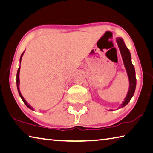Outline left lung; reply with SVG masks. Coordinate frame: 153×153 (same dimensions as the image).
I'll use <instances>...</instances> for the list:
<instances>
[{
	"label": "left lung",
	"instance_id": "obj_1",
	"mask_svg": "<svg viewBox=\"0 0 153 153\" xmlns=\"http://www.w3.org/2000/svg\"><path fill=\"white\" fill-rule=\"evenodd\" d=\"M116 43H117L118 48H119L120 52L122 56L123 63H124L126 71L127 73V76L129 77V88L127 96L125 98L123 103L121 104V108L125 107L129 102L132 97L134 94L135 87H136V77H135V68L131 62V56L130 51L125 45L124 41L122 38H116Z\"/></svg>",
	"mask_w": 153,
	"mask_h": 153
}]
</instances>
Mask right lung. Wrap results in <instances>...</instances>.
<instances>
[{
	"label": "right lung",
	"instance_id": "right-lung-1",
	"mask_svg": "<svg viewBox=\"0 0 153 153\" xmlns=\"http://www.w3.org/2000/svg\"><path fill=\"white\" fill-rule=\"evenodd\" d=\"M24 52L22 53V54L21 56H20V63H21L22 58L23 55H24ZM20 67L18 68V72H17V76H16L17 88H18V93H19V94H20V97H21V99H22L23 102H24V103H25V105H26V106H27V107H28L29 109H30V110H34V108L32 107V106H30V104H28V103H27V101H26L25 100V99H24V98L23 97V96L22 95V94H21V93H20V78H19V76H20Z\"/></svg>",
	"mask_w": 153,
	"mask_h": 153
}]
</instances>
